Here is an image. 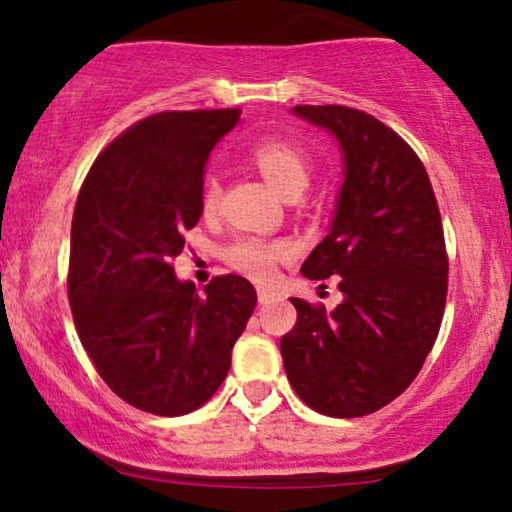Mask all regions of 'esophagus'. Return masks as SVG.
Returning <instances> with one entry per match:
<instances>
[{"label": "esophagus", "mask_w": 512, "mask_h": 512, "mask_svg": "<svg viewBox=\"0 0 512 512\" xmlns=\"http://www.w3.org/2000/svg\"><path fill=\"white\" fill-rule=\"evenodd\" d=\"M275 296H277V293L272 289H258V303H270V300Z\"/></svg>", "instance_id": "34e87169"}]
</instances>
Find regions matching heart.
Returning a JSON list of instances; mask_svg holds the SVG:
<instances>
[{
  "instance_id": "b5f03b06",
  "label": "heart",
  "mask_w": 512,
  "mask_h": 512,
  "mask_svg": "<svg viewBox=\"0 0 512 512\" xmlns=\"http://www.w3.org/2000/svg\"><path fill=\"white\" fill-rule=\"evenodd\" d=\"M251 163L256 170L277 188L284 198L300 195V191L310 181V158L305 151L289 139L282 137H263L251 144L249 149ZM221 188L216 179H207L200 193L202 214H214L219 207ZM291 254V247L286 242L277 240H258V237H242L230 244L223 251V258L230 268L242 272L244 277L256 279V282H272L279 270V263H284Z\"/></svg>"
}]
</instances>
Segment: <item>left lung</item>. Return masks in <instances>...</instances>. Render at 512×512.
<instances>
[{"instance_id":"1","label":"left lung","mask_w":512,"mask_h":512,"mask_svg":"<svg viewBox=\"0 0 512 512\" xmlns=\"http://www.w3.org/2000/svg\"><path fill=\"white\" fill-rule=\"evenodd\" d=\"M333 132L345 156L331 233L300 272L340 277L333 312L303 298L279 342L300 401L328 417H363L410 387L438 338L447 298V251L436 195L410 144L375 116L340 104H298Z\"/></svg>"}]
</instances>
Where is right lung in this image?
Wrapping results in <instances>:
<instances>
[{"label":"right lung","mask_w":512,"mask_h":512,"mask_svg":"<svg viewBox=\"0 0 512 512\" xmlns=\"http://www.w3.org/2000/svg\"><path fill=\"white\" fill-rule=\"evenodd\" d=\"M240 109L160 111L95 158L76 198L67 293L81 345L107 387L137 410L179 417L216 394L256 307L221 275L198 296L172 261L198 223L202 174Z\"/></svg>","instance_id":"add662e5"}]
</instances>
